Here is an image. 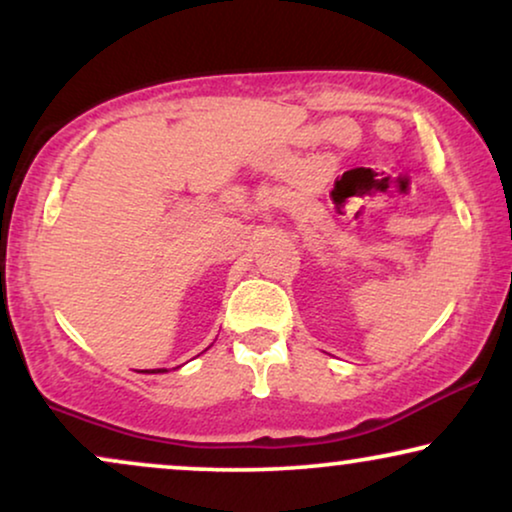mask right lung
<instances>
[{
	"mask_svg": "<svg viewBox=\"0 0 512 512\" xmlns=\"http://www.w3.org/2000/svg\"><path fill=\"white\" fill-rule=\"evenodd\" d=\"M158 373H160V370H158Z\"/></svg>",
	"mask_w": 512,
	"mask_h": 512,
	"instance_id": "right-lung-1",
	"label": "right lung"
}]
</instances>
